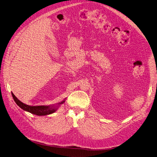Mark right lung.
Returning a JSON list of instances; mask_svg holds the SVG:
<instances>
[{
	"mask_svg": "<svg viewBox=\"0 0 157 157\" xmlns=\"http://www.w3.org/2000/svg\"><path fill=\"white\" fill-rule=\"evenodd\" d=\"M12 97H13L14 100L16 102V104L18 105L20 108H22L23 110H24V111L29 112L32 114H35V115H37V116H47V115H49V114L55 113L61 104L65 103V99H66L65 98L63 101H60V102L57 103L56 104H53V105H29L27 104H25L24 103L22 102L20 100H19L12 92Z\"/></svg>",
	"mask_w": 157,
	"mask_h": 157,
	"instance_id": "right-lung-1",
	"label": "right lung"
}]
</instances>
